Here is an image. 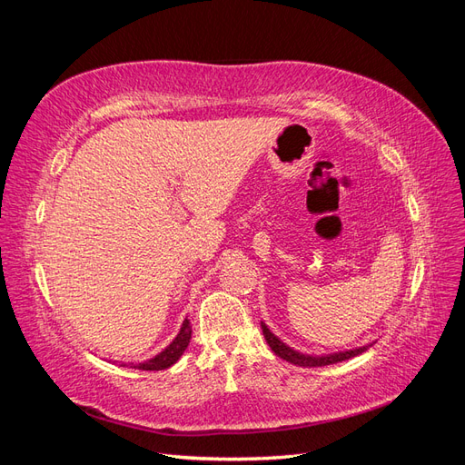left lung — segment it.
Masks as SVG:
<instances>
[{
	"label": "left lung",
	"mask_w": 465,
	"mask_h": 465,
	"mask_svg": "<svg viewBox=\"0 0 465 465\" xmlns=\"http://www.w3.org/2000/svg\"><path fill=\"white\" fill-rule=\"evenodd\" d=\"M262 331H263V337L265 341L270 343L272 351L281 357L287 362H292L297 364V367H304V369H312V367H326V364H333V362H341V361H347L351 357H357L361 353H364L367 351V347H359V349H353V351H343V353H333V355H322V357H312V355H302L299 353V351H294L291 347H287L283 341L279 340V337H275L270 330H267L265 323H262Z\"/></svg>",
	"instance_id": "left-lung-1"
}]
</instances>
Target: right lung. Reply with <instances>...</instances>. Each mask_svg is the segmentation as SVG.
Segmentation results:
<instances>
[{"label":"right lung","mask_w":465,"mask_h":465,"mask_svg":"<svg viewBox=\"0 0 465 465\" xmlns=\"http://www.w3.org/2000/svg\"><path fill=\"white\" fill-rule=\"evenodd\" d=\"M192 340V326H190V320H184L180 328V333L174 337V341L168 345L164 351L157 357H153L145 362H139L137 369L139 371H164L168 367H173V364L182 357V353L188 349V343Z\"/></svg>","instance_id":"1"}]
</instances>
